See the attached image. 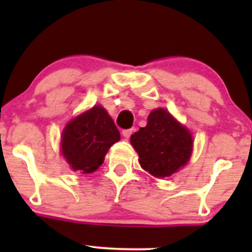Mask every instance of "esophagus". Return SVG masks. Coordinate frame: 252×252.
I'll return each mask as SVG.
<instances>
[{
	"instance_id": "1",
	"label": "esophagus",
	"mask_w": 252,
	"mask_h": 252,
	"mask_svg": "<svg viewBox=\"0 0 252 252\" xmlns=\"http://www.w3.org/2000/svg\"><path fill=\"white\" fill-rule=\"evenodd\" d=\"M131 133H133V129H124V130L122 131V134H123V136L126 139H128L129 136L131 135Z\"/></svg>"
}]
</instances>
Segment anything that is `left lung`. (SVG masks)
<instances>
[{"label":"left lung","instance_id":"8db88e82","mask_svg":"<svg viewBox=\"0 0 252 252\" xmlns=\"http://www.w3.org/2000/svg\"><path fill=\"white\" fill-rule=\"evenodd\" d=\"M142 169L156 178L169 177L189 161L192 152L190 131L164 108H156L147 124L130 136Z\"/></svg>","mask_w":252,"mask_h":252}]
</instances>
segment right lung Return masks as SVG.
I'll return each mask as SVG.
<instances>
[{
	"mask_svg": "<svg viewBox=\"0 0 252 252\" xmlns=\"http://www.w3.org/2000/svg\"><path fill=\"white\" fill-rule=\"evenodd\" d=\"M121 134L107 111L94 106L64 126L61 151L73 171L83 174L95 172Z\"/></svg>",
	"mask_w": 252,
	"mask_h": 252,
	"instance_id": "obj_1",
	"label": "right lung"
}]
</instances>
